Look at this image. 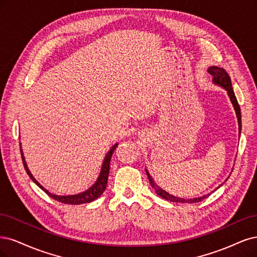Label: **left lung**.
<instances>
[{"label":"left lung","instance_id":"8db88e82","mask_svg":"<svg viewBox=\"0 0 257 257\" xmlns=\"http://www.w3.org/2000/svg\"><path fill=\"white\" fill-rule=\"evenodd\" d=\"M208 72L213 77L212 80H213L214 83L218 84V85H221L222 87H224L227 90V94H228V96L230 98L231 103H233V105H234V109H235L237 118H238L239 135H240V132H241V112H240V106H239V103L237 101V98L235 96L233 86H231V81H230V78L228 76V73L226 72V70L224 68H220V67H217V66H211V67H209L208 68ZM146 174H147L148 180H150V184H151V186L153 187V189L156 191V193L158 194L160 197L164 198V200H167V201L177 202V203H191L192 204V203L201 202V201L204 200V198L208 197L210 195V193H209V194H206L204 196L196 197V198H181V197L174 196L172 194H169L168 192H165L164 190H162L159 186H157V184H155V181L153 180V178L150 175V173H148L147 171H146Z\"/></svg>","mask_w":257,"mask_h":257}]
</instances>
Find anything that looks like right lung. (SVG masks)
<instances>
[{
  "label": "right lung",
  "mask_w": 257,
  "mask_h": 257,
  "mask_svg": "<svg viewBox=\"0 0 257 257\" xmlns=\"http://www.w3.org/2000/svg\"><path fill=\"white\" fill-rule=\"evenodd\" d=\"M117 144H115L110 152L106 154L105 158H104V161H103V164H102V168H101V172H100V175H99L98 179L96 183L90 187L87 191L83 192V193H79V194H76V195H67V196H61V195H55V194H52L48 191V190H46L43 186H40L38 181L33 177V175L31 174V172L29 171L28 167H27V163H26V160H24V157H23V153H22V150H20L21 152V158H22V162H23V165H24V169H26L28 175L30 176V178L34 181V183L41 189L44 190V191L50 196L52 197L53 200L57 201V202H61V203H64V204H69V205H78V204H84V203H90L95 201L96 198H98L99 196H100L103 192L104 190L106 188V184H107V178H109V172H110V161H111V158H112V155L115 151V148H116Z\"/></svg>",
  "instance_id": "add662e5"
}]
</instances>
